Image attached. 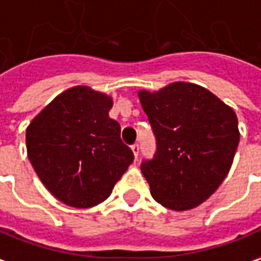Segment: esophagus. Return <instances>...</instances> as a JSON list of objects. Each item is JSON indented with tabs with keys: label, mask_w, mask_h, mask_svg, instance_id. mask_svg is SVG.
Wrapping results in <instances>:
<instances>
[{
	"label": "esophagus",
	"mask_w": 261,
	"mask_h": 261,
	"mask_svg": "<svg viewBox=\"0 0 261 261\" xmlns=\"http://www.w3.org/2000/svg\"><path fill=\"white\" fill-rule=\"evenodd\" d=\"M132 150H134L135 158L138 159V154H139V143H134V145H132Z\"/></svg>",
	"instance_id": "esophagus-1"
}]
</instances>
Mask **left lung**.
<instances>
[{
  "mask_svg": "<svg viewBox=\"0 0 261 261\" xmlns=\"http://www.w3.org/2000/svg\"><path fill=\"white\" fill-rule=\"evenodd\" d=\"M156 138V152L142 161L150 193L162 206H199L229 173L240 141L234 111L202 86L175 82L139 92Z\"/></svg>",
  "mask_w": 261,
  "mask_h": 261,
  "instance_id": "obj_1",
  "label": "left lung"
}]
</instances>
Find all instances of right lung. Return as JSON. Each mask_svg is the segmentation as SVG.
I'll list each match as a JSON object with an SVG mask.
<instances>
[{
	"mask_svg": "<svg viewBox=\"0 0 261 261\" xmlns=\"http://www.w3.org/2000/svg\"><path fill=\"white\" fill-rule=\"evenodd\" d=\"M112 99L88 86L58 95L27 127V150L44 186L76 209L92 207L112 193L134 162L109 118Z\"/></svg>",
	"mask_w": 261,
	"mask_h": 261,
	"instance_id": "1",
	"label": "right lung"
}]
</instances>
